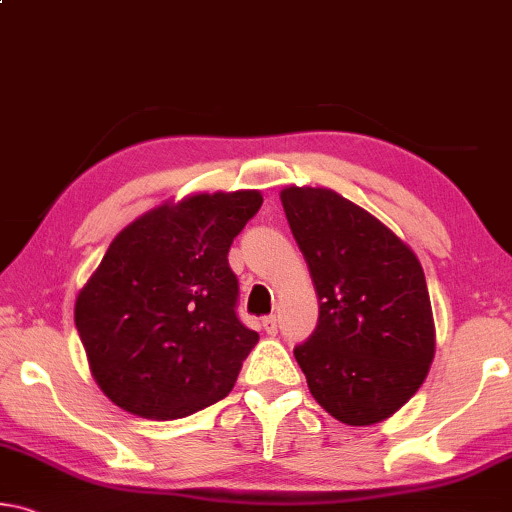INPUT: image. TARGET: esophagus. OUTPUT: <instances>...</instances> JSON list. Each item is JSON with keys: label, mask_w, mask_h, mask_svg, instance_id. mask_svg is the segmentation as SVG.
I'll return each mask as SVG.
<instances>
[{"label": "esophagus", "mask_w": 512, "mask_h": 512, "mask_svg": "<svg viewBox=\"0 0 512 512\" xmlns=\"http://www.w3.org/2000/svg\"><path fill=\"white\" fill-rule=\"evenodd\" d=\"M263 329H265L267 334H277V329H279L277 316H265V318H263Z\"/></svg>", "instance_id": "esophagus-1"}]
</instances>
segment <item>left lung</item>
<instances>
[{
    "instance_id": "8db88e82",
    "label": "left lung",
    "mask_w": 512,
    "mask_h": 512,
    "mask_svg": "<svg viewBox=\"0 0 512 512\" xmlns=\"http://www.w3.org/2000/svg\"><path fill=\"white\" fill-rule=\"evenodd\" d=\"M281 203L320 300L295 359L318 405L371 426L410 400L435 357L419 258L371 212L320 187H286Z\"/></svg>"
}]
</instances>
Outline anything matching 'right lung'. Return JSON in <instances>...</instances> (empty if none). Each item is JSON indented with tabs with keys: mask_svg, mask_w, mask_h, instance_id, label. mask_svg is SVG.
Segmentation results:
<instances>
[{
	"mask_svg": "<svg viewBox=\"0 0 512 512\" xmlns=\"http://www.w3.org/2000/svg\"><path fill=\"white\" fill-rule=\"evenodd\" d=\"M261 192L196 194L116 235L75 302L91 373L146 419H183L229 396L258 334L238 318L229 249Z\"/></svg>",
	"mask_w": 512,
	"mask_h": 512,
	"instance_id": "right-lung-1",
	"label": "right lung"
}]
</instances>
